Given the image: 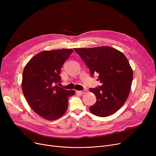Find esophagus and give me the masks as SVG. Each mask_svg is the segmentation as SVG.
Here are the masks:
<instances>
[{
	"instance_id": "obj_1",
	"label": "esophagus",
	"mask_w": 156,
	"mask_h": 156,
	"mask_svg": "<svg viewBox=\"0 0 156 156\" xmlns=\"http://www.w3.org/2000/svg\"><path fill=\"white\" fill-rule=\"evenodd\" d=\"M86 92H87L86 90H81V91H76L77 93L80 94H84L85 93H86Z\"/></svg>"
}]
</instances>
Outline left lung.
Here are the masks:
<instances>
[{
  "label": "left lung",
  "instance_id": "8db88e82",
  "mask_svg": "<svg viewBox=\"0 0 156 156\" xmlns=\"http://www.w3.org/2000/svg\"><path fill=\"white\" fill-rule=\"evenodd\" d=\"M77 52L89 68L91 75L99 74L102 85L90 90L96 97L90 108L94 115L107 117L118 111L129 95L133 80V70L126 56L111 47L76 48Z\"/></svg>",
  "mask_w": 156,
  "mask_h": 156
}]
</instances>
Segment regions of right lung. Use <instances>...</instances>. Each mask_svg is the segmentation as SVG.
Returning a JSON list of instances; mask_svg holds the SVG:
<instances>
[{"instance_id":"obj_1","label":"right lung","mask_w":156,"mask_h":156,"mask_svg":"<svg viewBox=\"0 0 156 156\" xmlns=\"http://www.w3.org/2000/svg\"><path fill=\"white\" fill-rule=\"evenodd\" d=\"M73 49L45 51L29 61L23 73L22 90L31 109L45 119L60 118L66 112L68 97L75 95L57 85L61 69Z\"/></svg>"}]
</instances>
